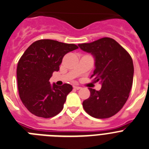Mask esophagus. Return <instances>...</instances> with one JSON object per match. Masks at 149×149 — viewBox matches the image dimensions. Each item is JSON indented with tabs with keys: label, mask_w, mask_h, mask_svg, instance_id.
<instances>
[{
	"label": "esophagus",
	"mask_w": 149,
	"mask_h": 149,
	"mask_svg": "<svg viewBox=\"0 0 149 149\" xmlns=\"http://www.w3.org/2000/svg\"><path fill=\"white\" fill-rule=\"evenodd\" d=\"M74 89H77V90H78V89H81V87H80V86H74Z\"/></svg>",
	"instance_id": "esophagus-1"
}]
</instances>
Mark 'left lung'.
<instances>
[{
    "label": "left lung",
    "instance_id": "obj_1",
    "mask_svg": "<svg viewBox=\"0 0 149 149\" xmlns=\"http://www.w3.org/2000/svg\"><path fill=\"white\" fill-rule=\"evenodd\" d=\"M78 46L94 55L95 68L90 78L102 84L99 91L89 88L90 96L84 101L83 107L96 119L110 118L123 107L129 97L134 78L132 58L112 38H101Z\"/></svg>",
    "mask_w": 149,
    "mask_h": 149
}]
</instances>
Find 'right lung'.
<instances>
[{
    "mask_svg": "<svg viewBox=\"0 0 149 149\" xmlns=\"http://www.w3.org/2000/svg\"><path fill=\"white\" fill-rule=\"evenodd\" d=\"M77 48L74 44L40 39L30 45L21 56L17 66L18 93L31 113L48 119L63 110L72 86L68 84L51 86L49 80L54 72L59 71L63 56Z\"/></svg>",
    "mask_w": 149,
    "mask_h": 149,
    "instance_id": "obj_1",
    "label": "right lung"
}]
</instances>
